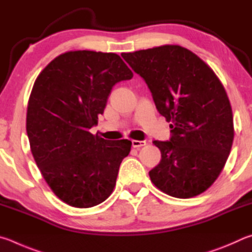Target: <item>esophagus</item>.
Here are the masks:
<instances>
[{"mask_svg":"<svg viewBox=\"0 0 252 252\" xmlns=\"http://www.w3.org/2000/svg\"><path fill=\"white\" fill-rule=\"evenodd\" d=\"M131 145L134 148H140L146 145V142L145 140H131Z\"/></svg>","mask_w":252,"mask_h":252,"instance_id":"esophagus-1","label":"esophagus"}]
</instances>
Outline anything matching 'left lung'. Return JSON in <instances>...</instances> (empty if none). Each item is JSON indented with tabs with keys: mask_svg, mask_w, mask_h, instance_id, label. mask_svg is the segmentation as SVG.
<instances>
[{
	"mask_svg": "<svg viewBox=\"0 0 252 252\" xmlns=\"http://www.w3.org/2000/svg\"><path fill=\"white\" fill-rule=\"evenodd\" d=\"M152 92L156 108L171 124L169 142L155 140L161 160L149 177L176 198L200 195L221 173L235 129L230 101L217 75L179 45L123 53Z\"/></svg>",
	"mask_w": 252,
	"mask_h": 252,
	"instance_id": "obj_1",
	"label": "left lung"
}]
</instances>
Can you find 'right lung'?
<instances>
[{
  "label": "right lung",
  "mask_w": 252,
  "mask_h": 252,
  "mask_svg": "<svg viewBox=\"0 0 252 252\" xmlns=\"http://www.w3.org/2000/svg\"><path fill=\"white\" fill-rule=\"evenodd\" d=\"M131 77L115 53L70 51L55 57L35 81L26 113L31 152L65 204L90 208L113 192L131 142H110L90 129L104 113L115 84Z\"/></svg>",
  "instance_id": "1"
}]
</instances>
